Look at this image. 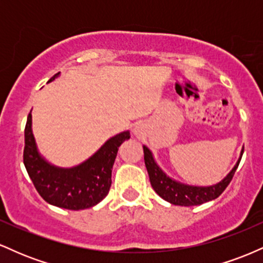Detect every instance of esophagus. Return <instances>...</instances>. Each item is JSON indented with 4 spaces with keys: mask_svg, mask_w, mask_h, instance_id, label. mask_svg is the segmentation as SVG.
<instances>
[{
    "mask_svg": "<svg viewBox=\"0 0 263 263\" xmlns=\"http://www.w3.org/2000/svg\"><path fill=\"white\" fill-rule=\"evenodd\" d=\"M134 132H135V135L140 134V127H138V126H136V127L134 128Z\"/></svg>",
    "mask_w": 263,
    "mask_h": 263,
    "instance_id": "esophagus-1",
    "label": "esophagus"
}]
</instances>
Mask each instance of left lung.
I'll list each match as a JSON object with an SVG mask.
<instances>
[{
	"mask_svg": "<svg viewBox=\"0 0 263 263\" xmlns=\"http://www.w3.org/2000/svg\"><path fill=\"white\" fill-rule=\"evenodd\" d=\"M144 153V164H146L147 172L149 176V182L152 188L159 197L164 199L168 203L173 205H180V206H193V205H200L206 201L214 200L221 194L231 182L232 177H234L235 172H236L238 163L242 157L243 148L241 151L240 158L235 167L232 168L230 173L226 176L221 182L215 184V185L210 186H195L188 185V184H183L177 182V180L172 179L158 167L155 158H153L152 152L143 146Z\"/></svg>",
	"mask_w": 263,
	"mask_h": 263,
	"instance_id": "obj_1",
	"label": "left lung"
}]
</instances>
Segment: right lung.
Wrapping results in <instances>:
<instances>
[{"mask_svg": "<svg viewBox=\"0 0 263 263\" xmlns=\"http://www.w3.org/2000/svg\"><path fill=\"white\" fill-rule=\"evenodd\" d=\"M58 75L57 73L49 81ZM128 138V131L121 132L105 142L95 155L81 164L73 168H59L39 155L29 112L25 128L23 163L39 195L47 203L69 210L87 209L100 203L108 194L117 151Z\"/></svg>", "mask_w": 263, "mask_h": 263, "instance_id": "right-lung-1", "label": "right lung"}]
</instances>
